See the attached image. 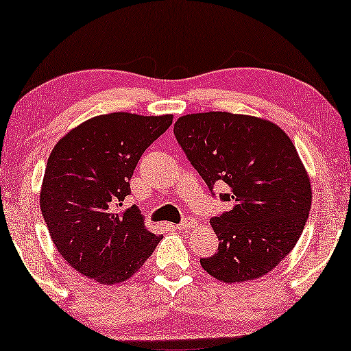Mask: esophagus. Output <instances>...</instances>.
Wrapping results in <instances>:
<instances>
[{
	"label": "esophagus",
	"instance_id": "obj_1",
	"mask_svg": "<svg viewBox=\"0 0 351 351\" xmlns=\"http://www.w3.org/2000/svg\"><path fill=\"white\" fill-rule=\"evenodd\" d=\"M196 221L194 219H185V221H182L180 223H177V226H172L174 228H179V230H186V228H193V227H196Z\"/></svg>",
	"mask_w": 351,
	"mask_h": 351
}]
</instances>
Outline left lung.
Returning <instances> with one entry per match:
<instances>
[{"instance_id": "obj_1", "label": "left lung", "mask_w": 351, "mask_h": 351, "mask_svg": "<svg viewBox=\"0 0 351 351\" xmlns=\"http://www.w3.org/2000/svg\"><path fill=\"white\" fill-rule=\"evenodd\" d=\"M174 135L210 189L223 182L233 206L210 219L219 247L200 266L222 283H243L277 267L294 249L311 210V180L277 124L228 112L183 114Z\"/></svg>"}]
</instances>
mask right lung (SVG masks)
Masks as SVG:
<instances>
[{"mask_svg":"<svg viewBox=\"0 0 351 351\" xmlns=\"http://www.w3.org/2000/svg\"><path fill=\"white\" fill-rule=\"evenodd\" d=\"M172 114L114 112L62 136L46 163L40 208L63 260L99 285L129 280L163 234L149 232L135 205L119 211L143 152Z\"/></svg>","mask_w":351,"mask_h":351,"instance_id":"right-lung-1","label":"right lung"}]
</instances>
